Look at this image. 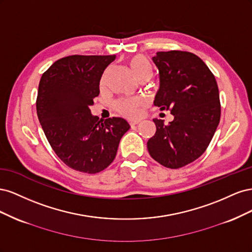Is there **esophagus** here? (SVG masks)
Returning a JSON list of instances; mask_svg holds the SVG:
<instances>
[{
	"instance_id": "obj_1",
	"label": "esophagus",
	"mask_w": 252,
	"mask_h": 252,
	"mask_svg": "<svg viewBox=\"0 0 252 252\" xmlns=\"http://www.w3.org/2000/svg\"><path fill=\"white\" fill-rule=\"evenodd\" d=\"M140 122H141L140 120H135V121H131V122H130V125H131V126H135V125H138V124L140 123Z\"/></svg>"
}]
</instances>
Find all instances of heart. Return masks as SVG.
I'll list each match as a JSON object with an SVG mask.
<instances>
[{
	"instance_id": "heart-1",
	"label": "heart",
	"mask_w": 252,
	"mask_h": 252,
	"mask_svg": "<svg viewBox=\"0 0 252 252\" xmlns=\"http://www.w3.org/2000/svg\"><path fill=\"white\" fill-rule=\"evenodd\" d=\"M129 67L135 75V78L139 81L143 79L151 78L152 75V66L148 59L142 55L134 56L129 60ZM105 79H103L104 83ZM142 107V101L140 98H124L116 103L117 110L128 118H134L140 113V109Z\"/></svg>"
}]
</instances>
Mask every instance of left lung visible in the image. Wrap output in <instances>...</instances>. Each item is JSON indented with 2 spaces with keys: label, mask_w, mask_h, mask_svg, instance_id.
Instances as JSON below:
<instances>
[{
  "label": "left lung",
  "mask_w": 252,
  "mask_h": 252,
  "mask_svg": "<svg viewBox=\"0 0 252 252\" xmlns=\"http://www.w3.org/2000/svg\"><path fill=\"white\" fill-rule=\"evenodd\" d=\"M152 61L158 69L155 105L174 117L168 125L154 119L155 135L147 142L151 158L177 169L200 158L212 140L220 118L215 75L203 61L187 51H161Z\"/></svg>",
  "instance_id": "obj_1"
}]
</instances>
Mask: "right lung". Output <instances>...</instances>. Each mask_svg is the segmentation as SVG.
Instances as JSON below:
<instances>
[{"mask_svg": "<svg viewBox=\"0 0 252 252\" xmlns=\"http://www.w3.org/2000/svg\"><path fill=\"white\" fill-rule=\"evenodd\" d=\"M114 60V55L66 57L41 78L37 118L53 151L77 171L96 173L107 168L130 128L123 118L100 121L90 111L100 94L102 74Z\"/></svg>", "mask_w": 252, "mask_h": 252, "instance_id": "add662e5", "label": "right lung"}]
</instances>
